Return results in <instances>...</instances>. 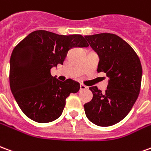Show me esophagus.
Masks as SVG:
<instances>
[{
	"mask_svg": "<svg viewBox=\"0 0 151 151\" xmlns=\"http://www.w3.org/2000/svg\"><path fill=\"white\" fill-rule=\"evenodd\" d=\"M80 90H84V89L87 88V87L85 86V85H83V84H82V83H80Z\"/></svg>",
	"mask_w": 151,
	"mask_h": 151,
	"instance_id": "obj_1",
	"label": "esophagus"
}]
</instances>
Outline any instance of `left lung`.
Returning a JSON list of instances; mask_svg holds the SVG:
<instances>
[{
  "mask_svg": "<svg viewBox=\"0 0 151 151\" xmlns=\"http://www.w3.org/2000/svg\"><path fill=\"white\" fill-rule=\"evenodd\" d=\"M85 39L99 56L97 72L109 80L102 92L90 87L92 101L83 105L88 119L99 126H110L124 119L140 92L142 69L140 59L125 41L109 33L86 35Z\"/></svg>",
  "mask_w": 151,
  "mask_h": 151,
  "instance_id": "8db88e82",
  "label": "left lung"
}]
</instances>
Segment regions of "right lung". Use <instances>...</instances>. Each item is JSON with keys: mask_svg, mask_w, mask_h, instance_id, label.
Masks as SVG:
<instances>
[{"mask_svg": "<svg viewBox=\"0 0 151 151\" xmlns=\"http://www.w3.org/2000/svg\"><path fill=\"white\" fill-rule=\"evenodd\" d=\"M87 47L88 43L80 35L36 30L14 47L10 57V89L29 119L47 123L61 116L66 98L80 90V83L71 79L59 81L51 76L50 69L63 63L70 49Z\"/></svg>", "mask_w": 151, "mask_h": 151, "instance_id": "right-lung-1", "label": "right lung"}]
</instances>
